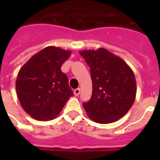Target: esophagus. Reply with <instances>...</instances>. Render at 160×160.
I'll list each match as a JSON object with an SVG mask.
<instances>
[{
    "label": "esophagus",
    "instance_id": "obj_1",
    "mask_svg": "<svg viewBox=\"0 0 160 160\" xmlns=\"http://www.w3.org/2000/svg\"><path fill=\"white\" fill-rule=\"evenodd\" d=\"M80 92H81V90H80V88H77L73 90V93H74V95L75 96H78L79 94H80Z\"/></svg>",
    "mask_w": 160,
    "mask_h": 160
}]
</instances>
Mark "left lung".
Instances as JSON below:
<instances>
[{
	"instance_id": "1",
	"label": "left lung",
	"mask_w": 160,
	"mask_h": 160,
	"mask_svg": "<svg viewBox=\"0 0 160 160\" xmlns=\"http://www.w3.org/2000/svg\"><path fill=\"white\" fill-rule=\"evenodd\" d=\"M90 68L92 96L83 107L98 123L115 122L128 112L136 96L135 74L126 62L104 48L79 52Z\"/></svg>"
}]
</instances>
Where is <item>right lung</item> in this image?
Returning a JSON list of instances; mask_svg holds the SVG:
<instances>
[{"label": "right lung", "instance_id": "right-lung-1", "mask_svg": "<svg viewBox=\"0 0 160 160\" xmlns=\"http://www.w3.org/2000/svg\"><path fill=\"white\" fill-rule=\"evenodd\" d=\"M71 51L48 46L27 61L18 73L16 90L24 111L39 121L57 117L73 96L61 67Z\"/></svg>", "mask_w": 160, "mask_h": 160}]
</instances>
